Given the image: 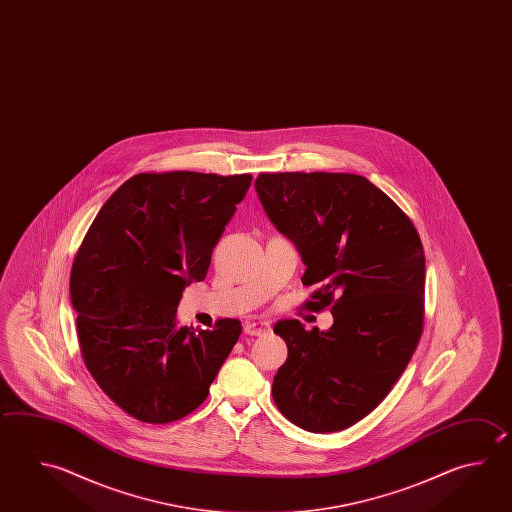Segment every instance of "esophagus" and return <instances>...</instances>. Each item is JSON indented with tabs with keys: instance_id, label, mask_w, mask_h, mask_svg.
Segmentation results:
<instances>
[{
	"instance_id": "1",
	"label": "esophagus",
	"mask_w": 512,
	"mask_h": 512,
	"mask_svg": "<svg viewBox=\"0 0 512 512\" xmlns=\"http://www.w3.org/2000/svg\"><path fill=\"white\" fill-rule=\"evenodd\" d=\"M271 326L264 320H248L244 322V333L251 335V337H262L266 333H270Z\"/></svg>"
}]
</instances>
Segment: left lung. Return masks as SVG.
Instances as JSON below:
<instances>
[{
	"mask_svg": "<svg viewBox=\"0 0 512 512\" xmlns=\"http://www.w3.org/2000/svg\"><path fill=\"white\" fill-rule=\"evenodd\" d=\"M255 188L306 264L302 284L315 286L306 309L333 315L328 331H306L295 319L273 328L288 344L273 400L309 433L348 429L389 395L422 337L420 235L362 175L259 174Z\"/></svg>",
	"mask_w": 512,
	"mask_h": 512,
	"instance_id": "8db88e82",
	"label": "left lung"
}]
</instances>
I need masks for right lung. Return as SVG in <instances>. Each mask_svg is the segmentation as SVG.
<instances>
[{"instance_id":"right-lung-1","label":"right lung","mask_w":512,"mask_h":512,"mask_svg":"<svg viewBox=\"0 0 512 512\" xmlns=\"http://www.w3.org/2000/svg\"><path fill=\"white\" fill-rule=\"evenodd\" d=\"M251 174L146 172L110 195L70 271L81 357L112 402L146 424L203 404L239 340V320L177 324L184 286L204 280Z\"/></svg>"}]
</instances>
